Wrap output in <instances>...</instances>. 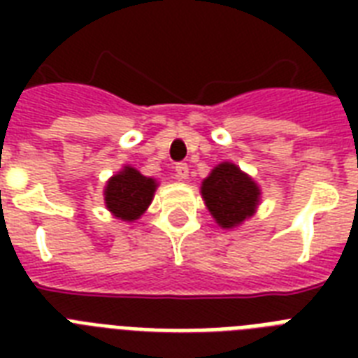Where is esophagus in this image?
I'll return each mask as SVG.
<instances>
[{
    "instance_id": "34e87169",
    "label": "esophagus",
    "mask_w": 358,
    "mask_h": 358,
    "mask_svg": "<svg viewBox=\"0 0 358 358\" xmlns=\"http://www.w3.org/2000/svg\"><path fill=\"white\" fill-rule=\"evenodd\" d=\"M174 173H176V178L178 180H187V176H189V167L185 163H178L176 169H174Z\"/></svg>"
}]
</instances>
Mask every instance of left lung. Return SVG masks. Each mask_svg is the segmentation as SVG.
<instances>
[{"label":"left lung","mask_w":358,"mask_h":358,"mask_svg":"<svg viewBox=\"0 0 358 358\" xmlns=\"http://www.w3.org/2000/svg\"><path fill=\"white\" fill-rule=\"evenodd\" d=\"M202 201L215 223L224 230L243 224L258 210L262 201L260 185L232 162H223L202 180Z\"/></svg>","instance_id":"8db88e82"}]
</instances>
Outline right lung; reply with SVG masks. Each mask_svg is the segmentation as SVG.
<instances>
[{
	"label": "right lung",
	"instance_id": "1",
	"mask_svg": "<svg viewBox=\"0 0 358 358\" xmlns=\"http://www.w3.org/2000/svg\"><path fill=\"white\" fill-rule=\"evenodd\" d=\"M157 185L156 178L141 174L131 165H124L106 182L103 202L113 217L124 223H135L150 206Z\"/></svg>",
	"mask_w": 358,
	"mask_h": 358
}]
</instances>
